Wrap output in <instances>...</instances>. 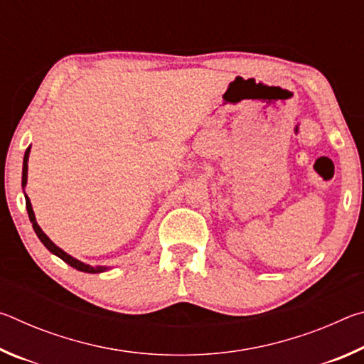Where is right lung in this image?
<instances>
[{
  "label": "right lung",
  "mask_w": 364,
  "mask_h": 364,
  "mask_svg": "<svg viewBox=\"0 0 364 364\" xmlns=\"http://www.w3.org/2000/svg\"><path fill=\"white\" fill-rule=\"evenodd\" d=\"M28 154H30V147H27V151H26V156H23V167H22V188H26V184H27V171H28ZM26 205H27V213H28V218H30V223H32V226H33V230H35V232H36V236H38V239L40 241L43 242V245H45V247L51 252V254H54V255H58L59 258H63V260L67 263V264H70V267H73L75 269H78V271H85V273H102V271H106V269H109V268H106V267H91V264H85L83 262H80V260H77V258H73V257H70L69 254H65V252L60 249V247H58L56 244H54L51 239H49L45 232H43V230L41 228L38 226V223H36V218H35V213H33V208H32V204H30V199L27 197V194H26Z\"/></svg>",
  "instance_id": "obj_1"
}]
</instances>
